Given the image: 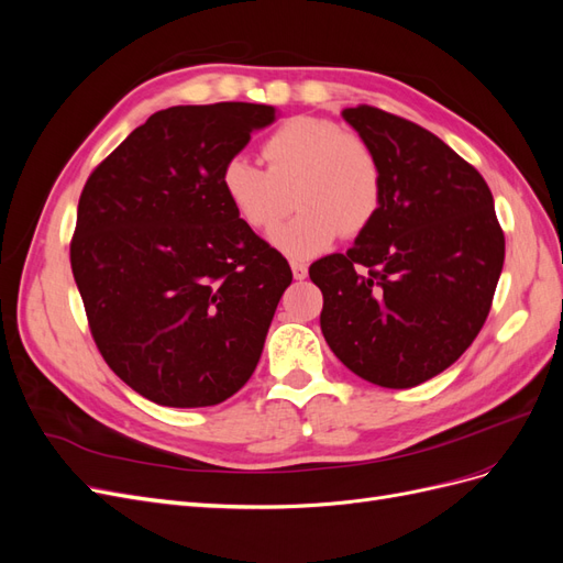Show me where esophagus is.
Returning a JSON list of instances; mask_svg holds the SVG:
<instances>
[{
  "label": "esophagus",
  "instance_id": "1",
  "mask_svg": "<svg viewBox=\"0 0 563 563\" xmlns=\"http://www.w3.org/2000/svg\"><path fill=\"white\" fill-rule=\"evenodd\" d=\"M291 269H294V277L296 279L308 277V265H305V263H291Z\"/></svg>",
  "mask_w": 563,
  "mask_h": 563
}]
</instances>
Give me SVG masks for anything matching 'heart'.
Listing matches in <instances>:
<instances>
[{"label": "heart", "instance_id": "heart-1", "mask_svg": "<svg viewBox=\"0 0 563 563\" xmlns=\"http://www.w3.org/2000/svg\"><path fill=\"white\" fill-rule=\"evenodd\" d=\"M267 168L244 155L223 164L220 187L236 218L267 232L296 207L300 213L272 232V246L291 258H312L338 234H362L383 199L376 152L327 117H294L263 143Z\"/></svg>", "mask_w": 563, "mask_h": 563}]
</instances>
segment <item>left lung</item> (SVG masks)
<instances>
[{
  "label": "left lung",
  "instance_id": "1",
  "mask_svg": "<svg viewBox=\"0 0 563 563\" xmlns=\"http://www.w3.org/2000/svg\"><path fill=\"white\" fill-rule=\"evenodd\" d=\"M343 117L376 152L383 199L347 253L310 265L321 333L360 378L416 387L482 331L505 234L482 174L434 133L373 106Z\"/></svg>",
  "mask_w": 563,
  "mask_h": 563
}]
</instances>
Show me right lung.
Masks as SVG:
<instances>
[{"label": "right lung", "mask_w": 563, "mask_h": 563, "mask_svg": "<svg viewBox=\"0 0 563 563\" xmlns=\"http://www.w3.org/2000/svg\"><path fill=\"white\" fill-rule=\"evenodd\" d=\"M277 110L176 106L152 114L84 185L73 275L106 364L159 406L240 391L294 275L220 187L223 164Z\"/></svg>", "instance_id": "1"}]
</instances>
